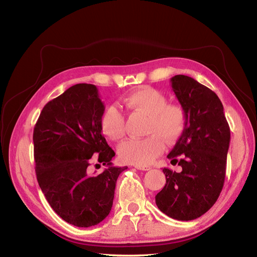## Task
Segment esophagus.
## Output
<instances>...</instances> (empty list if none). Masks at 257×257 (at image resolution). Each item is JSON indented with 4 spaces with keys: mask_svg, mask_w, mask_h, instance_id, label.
I'll return each mask as SVG.
<instances>
[{
    "mask_svg": "<svg viewBox=\"0 0 257 257\" xmlns=\"http://www.w3.org/2000/svg\"><path fill=\"white\" fill-rule=\"evenodd\" d=\"M136 168H137V169H139V170H145V172H147V170H150V169H151V167H150V166H147V165H144V166H139V165H137V166H136Z\"/></svg>",
    "mask_w": 257,
    "mask_h": 257,
    "instance_id": "obj_1",
    "label": "esophagus"
}]
</instances>
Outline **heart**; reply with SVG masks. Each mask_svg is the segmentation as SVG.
<instances>
[{"mask_svg":"<svg viewBox=\"0 0 257 257\" xmlns=\"http://www.w3.org/2000/svg\"><path fill=\"white\" fill-rule=\"evenodd\" d=\"M168 99L162 92L150 87H142L123 99L131 112L148 116L147 134L144 139H127L118 147L122 162L132 165H148L164 151V142L175 144L186 126V112L181 105L167 104ZM124 115L115 106L108 107L100 118V130L112 142L121 141L124 128Z\"/></svg>","mask_w":257,"mask_h":257,"instance_id":"1","label":"heart"}]
</instances>
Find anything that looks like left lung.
<instances>
[{
    "mask_svg": "<svg viewBox=\"0 0 257 257\" xmlns=\"http://www.w3.org/2000/svg\"><path fill=\"white\" fill-rule=\"evenodd\" d=\"M172 88L186 112V126L167 158L182 169H163L165 186L155 196L163 213L191 221L211 208L224 185L230 130L215 93L192 77L176 75Z\"/></svg>",
    "mask_w": 257,
    "mask_h": 257,
    "instance_id": "1",
    "label": "left lung"
}]
</instances>
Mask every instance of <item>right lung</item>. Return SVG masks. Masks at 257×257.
<instances>
[{"instance_id":"right-lung-1","label":"right lung","mask_w":257,"mask_h":257,"mask_svg":"<svg viewBox=\"0 0 257 257\" xmlns=\"http://www.w3.org/2000/svg\"><path fill=\"white\" fill-rule=\"evenodd\" d=\"M104 110L96 85L78 83L46 104L34 127L38 184L54 212L77 227L109 214L116 179L127 168L112 165L115 153L100 130ZM93 155L106 166L99 175L88 173Z\"/></svg>"}]
</instances>
